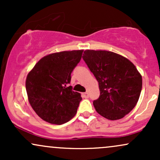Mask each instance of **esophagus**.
<instances>
[{
	"label": "esophagus",
	"mask_w": 160,
	"mask_h": 160,
	"mask_svg": "<svg viewBox=\"0 0 160 160\" xmlns=\"http://www.w3.org/2000/svg\"><path fill=\"white\" fill-rule=\"evenodd\" d=\"M82 95L84 97V98H89V93H88V92H86L82 93Z\"/></svg>",
	"instance_id": "1"
}]
</instances>
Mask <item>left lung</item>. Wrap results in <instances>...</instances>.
I'll return each mask as SVG.
<instances>
[{"label":"left lung","instance_id":"left-lung-1","mask_svg":"<svg viewBox=\"0 0 160 160\" xmlns=\"http://www.w3.org/2000/svg\"><path fill=\"white\" fill-rule=\"evenodd\" d=\"M82 59L98 82L100 95L93 105L100 115L120 120L136 105L142 78L129 60L105 50L84 51Z\"/></svg>","mask_w":160,"mask_h":160}]
</instances>
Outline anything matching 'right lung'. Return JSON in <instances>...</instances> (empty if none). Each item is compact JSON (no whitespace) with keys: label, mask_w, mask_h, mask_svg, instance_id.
<instances>
[{"label":"right lung","mask_w":160,"mask_h":160,"mask_svg":"<svg viewBox=\"0 0 160 160\" xmlns=\"http://www.w3.org/2000/svg\"><path fill=\"white\" fill-rule=\"evenodd\" d=\"M82 52L73 50L49 54L42 58L28 74L25 87L29 103L46 122L61 125L76 114L82 98L68 84Z\"/></svg>","instance_id":"right-lung-1"}]
</instances>
